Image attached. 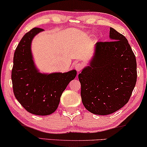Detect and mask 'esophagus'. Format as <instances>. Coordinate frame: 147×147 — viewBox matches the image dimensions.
<instances>
[{
	"label": "esophagus",
	"instance_id": "obj_1",
	"mask_svg": "<svg viewBox=\"0 0 147 147\" xmlns=\"http://www.w3.org/2000/svg\"><path fill=\"white\" fill-rule=\"evenodd\" d=\"M74 67H75L76 69L77 70V71L80 72L81 71L82 68L84 67V64L82 63H76L75 65H74Z\"/></svg>",
	"mask_w": 147,
	"mask_h": 147
}]
</instances>
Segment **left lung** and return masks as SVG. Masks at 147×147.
I'll return each mask as SVG.
<instances>
[{
  "label": "left lung",
  "mask_w": 147,
  "mask_h": 147,
  "mask_svg": "<svg viewBox=\"0 0 147 147\" xmlns=\"http://www.w3.org/2000/svg\"><path fill=\"white\" fill-rule=\"evenodd\" d=\"M110 41L98 42L90 65L78 75L84 107L108 115L123 107L136 85L135 55L123 35L110 29Z\"/></svg>",
  "instance_id": "obj_1"
}]
</instances>
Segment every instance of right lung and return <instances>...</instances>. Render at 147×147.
<instances>
[{
  "mask_svg": "<svg viewBox=\"0 0 147 147\" xmlns=\"http://www.w3.org/2000/svg\"><path fill=\"white\" fill-rule=\"evenodd\" d=\"M43 31L33 28L23 36L14 53L11 75L15 98L27 112L39 116L49 115L57 110L62 93L77 74L76 69L49 74L39 71L31 45L33 37Z\"/></svg>",
  "mask_w": 147,
  "mask_h": 147,
  "instance_id": "right-lung-1",
  "label": "right lung"
}]
</instances>
